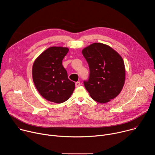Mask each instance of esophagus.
<instances>
[{"label": "esophagus", "mask_w": 155, "mask_h": 155, "mask_svg": "<svg viewBox=\"0 0 155 155\" xmlns=\"http://www.w3.org/2000/svg\"><path fill=\"white\" fill-rule=\"evenodd\" d=\"M81 85V83L79 81H77L75 83V86L76 87H79Z\"/></svg>", "instance_id": "34e87169"}]
</instances>
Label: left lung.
<instances>
[{"mask_svg":"<svg viewBox=\"0 0 155 155\" xmlns=\"http://www.w3.org/2000/svg\"><path fill=\"white\" fill-rule=\"evenodd\" d=\"M90 68L84 87L95 101L104 104L115 98L124 84L125 67L121 56L113 48L94 43L82 50Z\"/></svg>","mask_w":155,"mask_h":155,"instance_id":"8db88e82","label":"left lung"}]
</instances>
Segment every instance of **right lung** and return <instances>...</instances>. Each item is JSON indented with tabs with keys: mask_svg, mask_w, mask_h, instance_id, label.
Returning a JSON list of instances; mask_svg holds the SVG:
<instances>
[{
	"mask_svg": "<svg viewBox=\"0 0 155 155\" xmlns=\"http://www.w3.org/2000/svg\"><path fill=\"white\" fill-rule=\"evenodd\" d=\"M69 48L52 47L44 51L32 66V78L40 95L48 101L57 104L68 100L75 84L68 77L62 64Z\"/></svg>",
	"mask_w": 155,
	"mask_h": 155,
	"instance_id": "add662e5",
	"label": "right lung"
}]
</instances>
